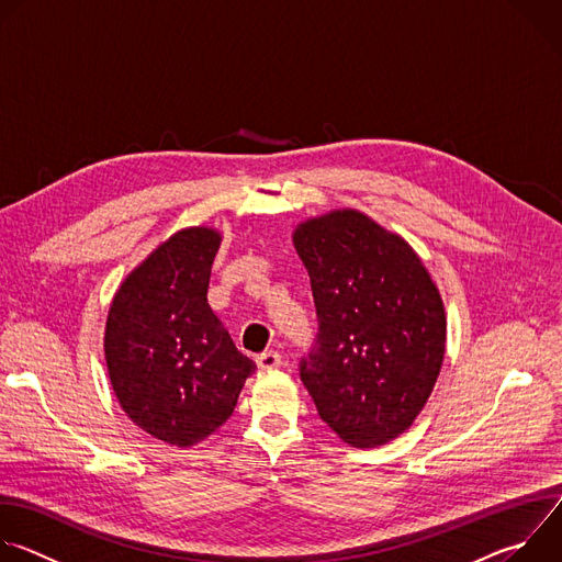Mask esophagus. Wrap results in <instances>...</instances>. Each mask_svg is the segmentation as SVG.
<instances>
[{"instance_id": "esophagus-1", "label": "esophagus", "mask_w": 562, "mask_h": 562, "mask_svg": "<svg viewBox=\"0 0 562 562\" xmlns=\"http://www.w3.org/2000/svg\"><path fill=\"white\" fill-rule=\"evenodd\" d=\"M256 364H258L260 371H271V369H278L282 364V356L278 351H262L256 358Z\"/></svg>"}]
</instances>
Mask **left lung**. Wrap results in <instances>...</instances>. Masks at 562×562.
Segmentation results:
<instances>
[{
  "label": "left lung",
  "instance_id": "1",
  "mask_svg": "<svg viewBox=\"0 0 562 562\" xmlns=\"http://www.w3.org/2000/svg\"><path fill=\"white\" fill-rule=\"evenodd\" d=\"M317 311V347L300 378L351 447L405 434L434 391L447 342L440 291L405 237L356 209L293 231Z\"/></svg>",
  "mask_w": 562,
  "mask_h": 562
}]
</instances>
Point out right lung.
<instances>
[{
  "label": "right lung",
  "instance_id": "obj_1",
  "mask_svg": "<svg viewBox=\"0 0 562 562\" xmlns=\"http://www.w3.org/2000/svg\"><path fill=\"white\" fill-rule=\"evenodd\" d=\"M220 243L211 226L173 233L124 278L106 317L104 358L120 407L176 447L222 427L256 371L206 300Z\"/></svg>",
  "mask_w": 562,
  "mask_h": 562
}]
</instances>
